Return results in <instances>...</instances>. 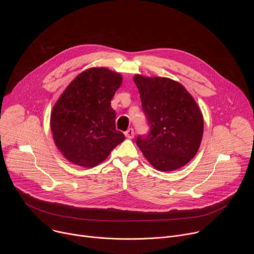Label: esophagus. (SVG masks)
Returning <instances> with one entry per match:
<instances>
[{
    "label": "esophagus",
    "mask_w": 254,
    "mask_h": 254,
    "mask_svg": "<svg viewBox=\"0 0 254 254\" xmlns=\"http://www.w3.org/2000/svg\"><path fill=\"white\" fill-rule=\"evenodd\" d=\"M125 135H126V137H127V138H132V137L134 136V131H133V129H132V128H128V129L125 132Z\"/></svg>",
    "instance_id": "esophagus-1"
}]
</instances>
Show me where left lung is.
Returning a JSON list of instances; mask_svg holds the SVG:
<instances>
[{"label": "left lung", "instance_id": "obj_1", "mask_svg": "<svg viewBox=\"0 0 254 254\" xmlns=\"http://www.w3.org/2000/svg\"><path fill=\"white\" fill-rule=\"evenodd\" d=\"M133 81L150 126L146 137H136L142 155L162 172L187 165L199 150L204 130L197 102L182 84L167 77L135 74Z\"/></svg>", "mask_w": 254, "mask_h": 254}]
</instances>
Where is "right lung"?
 Returning a JSON list of instances; mask_svg holds the SVG:
<instances>
[{
  "label": "right lung",
  "instance_id": "add662e5",
  "mask_svg": "<svg viewBox=\"0 0 254 254\" xmlns=\"http://www.w3.org/2000/svg\"><path fill=\"white\" fill-rule=\"evenodd\" d=\"M123 76L105 67L82 71L54 104L50 127L55 146L72 164L92 168L102 163L125 139L116 129L111 101Z\"/></svg>",
  "mask_w": 254,
  "mask_h": 254
}]
</instances>
